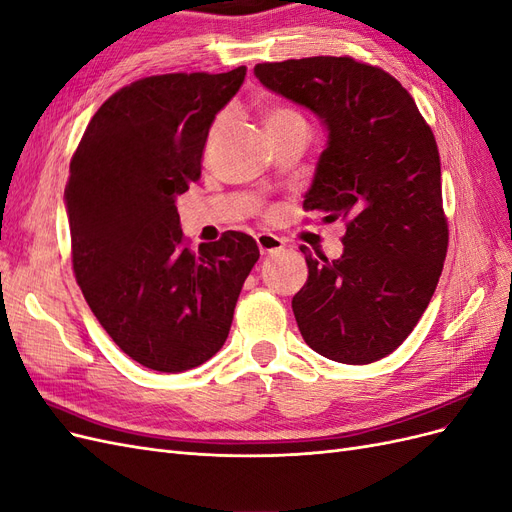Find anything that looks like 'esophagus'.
Here are the masks:
<instances>
[{"label":"esophagus","instance_id":"1","mask_svg":"<svg viewBox=\"0 0 512 512\" xmlns=\"http://www.w3.org/2000/svg\"><path fill=\"white\" fill-rule=\"evenodd\" d=\"M256 243H258V250L262 256H273V254L284 250V241L280 237L269 235V232H262V235H258Z\"/></svg>","mask_w":512,"mask_h":512}]
</instances>
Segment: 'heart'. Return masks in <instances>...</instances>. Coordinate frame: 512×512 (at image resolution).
<instances>
[{
    "label": "heart",
    "instance_id": "heart-1",
    "mask_svg": "<svg viewBox=\"0 0 512 512\" xmlns=\"http://www.w3.org/2000/svg\"><path fill=\"white\" fill-rule=\"evenodd\" d=\"M262 121H265L267 132L284 130L288 126H294V123H305V119L297 111H294V108L284 106V104L265 106V111H262Z\"/></svg>",
    "mask_w": 512,
    "mask_h": 512
}]
</instances>
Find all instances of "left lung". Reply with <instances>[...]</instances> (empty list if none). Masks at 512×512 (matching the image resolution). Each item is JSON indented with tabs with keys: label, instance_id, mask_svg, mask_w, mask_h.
Returning <instances> with one entry per match:
<instances>
[{
	"label": "left lung",
	"instance_id": "8db88e82",
	"mask_svg": "<svg viewBox=\"0 0 512 512\" xmlns=\"http://www.w3.org/2000/svg\"><path fill=\"white\" fill-rule=\"evenodd\" d=\"M254 74L327 126L303 207L346 220L342 258L301 247L309 275L292 297L299 331L331 361H380L421 320L446 258L436 138L397 79L352 57L258 64Z\"/></svg>",
	"mask_w": 512,
	"mask_h": 512
}]
</instances>
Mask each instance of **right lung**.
I'll return each mask as SVG.
<instances>
[{"label": "right lung", "instance_id": "add662e5", "mask_svg": "<svg viewBox=\"0 0 512 512\" xmlns=\"http://www.w3.org/2000/svg\"><path fill=\"white\" fill-rule=\"evenodd\" d=\"M245 70L160 74L119 89L70 162L64 198L76 282L113 342L166 374L203 365L224 346L260 256L237 230L190 250L175 205L200 179L211 123Z\"/></svg>", "mask_w": 512, "mask_h": 512}]
</instances>
